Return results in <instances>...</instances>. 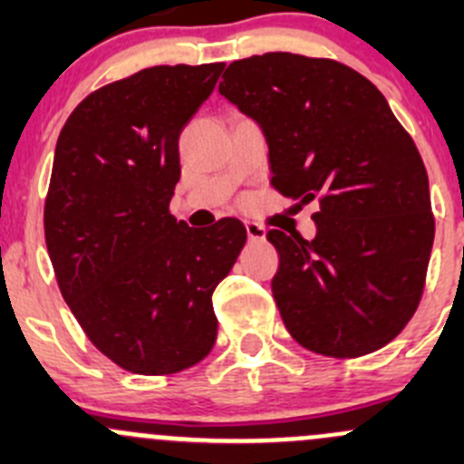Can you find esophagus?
Masks as SVG:
<instances>
[{
    "label": "esophagus",
    "instance_id": "obj_1",
    "mask_svg": "<svg viewBox=\"0 0 464 464\" xmlns=\"http://www.w3.org/2000/svg\"><path fill=\"white\" fill-rule=\"evenodd\" d=\"M245 227H246V236H249L251 242L265 240L266 231H265V227H262V224H258V222H246Z\"/></svg>",
    "mask_w": 464,
    "mask_h": 464
}]
</instances>
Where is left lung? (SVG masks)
Segmentation results:
<instances>
[{"instance_id": "obj_1", "label": "left lung", "mask_w": 464, "mask_h": 464, "mask_svg": "<svg viewBox=\"0 0 464 464\" xmlns=\"http://www.w3.org/2000/svg\"><path fill=\"white\" fill-rule=\"evenodd\" d=\"M222 78L219 93L265 132L271 186L319 204L314 240L266 233L285 327L325 357L383 348L418 310L435 236L413 139L383 93L336 60L274 51L236 60Z\"/></svg>"}]
</instances>
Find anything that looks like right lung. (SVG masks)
I'll return each mask as SVG.
<instances>
[{"mask_svg": "<svg viewBox=\"0 0 464 464\" xmlns=\"http://www.w3.org/2000/svg\"><path fill=\"white\" fill-rule=\"evenodd\" d=\"M224 63L159 64L92 92L58 137L44 199L55 280L87 339L123 371L172 375L218 339L213 292L246 242L240 219L177 222L179 134Z\"/></svg>", "mask_w": 464, "mask_h": 464, "instance_id": "right-lung-1", "label": "right lung"}]
</instances>
